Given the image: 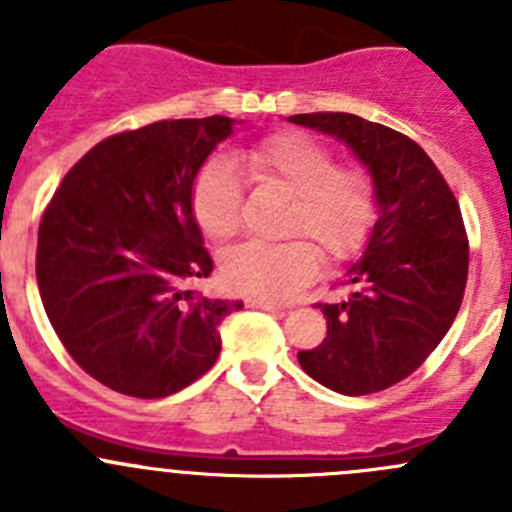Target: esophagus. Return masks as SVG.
Wrapping results in <instances>:
<instances>
[{
  "label": "esophagus",
  "mask_w": 512,
  "mask_h": 512,
  "mask_svg": "<svg viewBox=\"0 0 512 512\" xmlns=\"http://www.w3.org/2000/svg\"><path fill=\"white\" fill-rule=\"evenodd\" d=\"M247 308H257V310H267V313H285V305L270 303V300H247Z\"/></svg>",
  "instance_id": "esophagus-1"
}]
</instances>
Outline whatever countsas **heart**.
<instances>
[{"label": "heart", "instance_id": "1", "mask_svg": "<svg viewBox=\"0 0 512 512\" xmlns=\"http://www.w3.org/2000/svg\"><path fill=\"white\" fill-rule=\"evenodd\" d=\"M247 174L262 186L285 191L290 209L283 232L313 241L328 260L356 255L379 217L374 179L361 166H341L333 148L300 131L270 136L240 154ZM191 212L212 240L240 229L242 179L229 156L217 154L191 184ZM304 240L245 242L219 262L229 290L260 300H288L318 272V252Z\"/></svg>", "mask_w": 512, "mask_h": 512}]
</instances>
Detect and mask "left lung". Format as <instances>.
Listing matches in <instances>:
<instances>
[{
  "label": "left lung",
  "mask_w": 512,
  "mask_h": 512,
  "mask_svg": "<svg viewBox=\"0 0 512 512\" xmlns=\"http://www.w3.org/2000/svg\"><path fill=\"white\" fill-rule=\"evenodd\" d=\"M288 121L346 143L379 197L369 245L343 278L351 295L318 305L326 338L298 361L338 394L389 389L424 364L460 310L470 260L460 204L424 148L394 128L353 113H298Z\"/></svg>",
  "instance_id": "left-lung-1"
}]
</instances>
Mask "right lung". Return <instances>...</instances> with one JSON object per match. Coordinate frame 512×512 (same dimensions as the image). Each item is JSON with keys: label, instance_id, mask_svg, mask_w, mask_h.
I'll use <instances>...</instances> for the list:
<instances>
[{"label": "right lung", "instance_id": "1", "mask_svg": "<svg viewBox=\"0 0 512 512\" xmlns=\"http://www.w3.org/2000/svg\"><path fill=\"white\" fill-rule=\"evenodd\" d=\"M232 128L209 116L116 133L65 174L42 214L47 318L75 364L118 394L161 399L194 384L222 351L219 323L242 308L189 288L214 267L191 184Z\"/></svg>", "mask_w": 512, "mask_h": 512}]
</instances>
